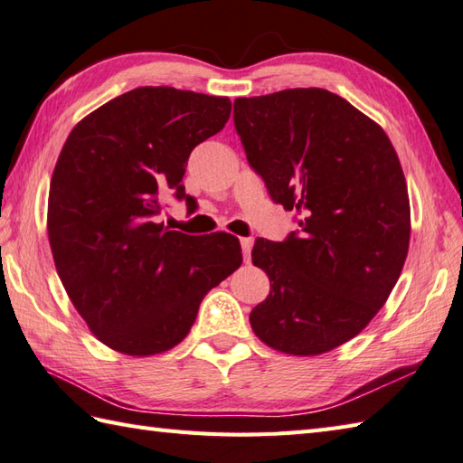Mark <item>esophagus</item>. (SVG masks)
Masks as SVG:
<instances>
[{"instance_id": "34e87169", "label": "esophagus", "mask_w": 463, "mask_h": 463, "mask_svg": "<svg viewBox=\"0 0 463 463\" xmlns=\"http://www.w3.org/2000/svg\"><path fill=\"white\" fill-rule=\"evenodd\" d=\"M240 243H241V250H243V260H245V261H250V260H251L253 240H250V238H241V240H240Z\"/></svg>"}]
</instances>
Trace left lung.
<instances>
[{
	"instance_id": "obj_1",
	"label": "left lung",
	"mask_w": 463,
	"mask_h": 463,
	"mask_svg": "<svg viewBox=\"0 0 463 463\" xmlns=\"http://www.w3.org/2000/svg\"><path fill=\"white\" fill-rule=\"evenodd\" d=\"M233 124L273 202L299 218L286 241L253 245L271 284L253 334L281 354L332 352L372 322L408 258L400 157L380 124L322 88L238 98Z\"/></svg>"
}]
</instances>
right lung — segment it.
Listing matches in <instances>:
<instances>
[{
    "label": "right lung",
    "instance_id": "add662e5",
    "mask_svg": "<svg viewBox=\"0 0 463 463\" xmlns=\"http://www.w3.org/2000/svg\"><path fill=\"white\" fill-rule=\"evenodd\" d=\"M230 98L137 88L75 124L55 164L47 238L61 284L111 350L164 354L190 334L203 296L241 266L232 233L187 235L157 223L192 149L223 129Z\"/></svg>",
    "mask_w": 463,
    "mask_h": 463
}]
</instances>
